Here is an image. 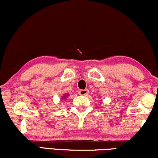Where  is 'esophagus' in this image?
Returning <instances> with one entry per match:
<instances>
[{
  "label": "esophagus",
  "instance_id": "34e87169",
  "mask_svg": "<svg viewBox=\"0 0 158 158\" xmlns=\"http://www.w3.org/2000/svg\"><path fill=\"white\" fill-rule=\"evenodd\" d=\"M88 89H83V90H80L79 91V94L82 95V96H85L88 94Z\"/></svg>",
  "mask_w": 158,
  "mask_h": 158
}]
</instances>
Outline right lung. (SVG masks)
<instances>
[{
    "instance_id": "add662e5",
    "label": "right lung",
    "mask_w": 158,
    "mask_h": 158,
    "mask_svg": "<svg viewBox=\"0 0 158 158\" xmlns=\"http://www.w3.org/2000/svg\"><path fill=\"white\" fill-rule=\"evenodd\" d=\"M67 96H68V94L63 95V96H62V97H61V101H63V100H65V99H67Z\"/></svg>"
}]
</instances>
